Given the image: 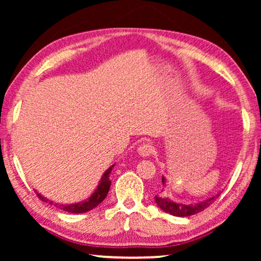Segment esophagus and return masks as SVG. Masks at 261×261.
Here are the masks:
<instances>
[{"instance_id": "1", "label": "esophagus", "mask_w": 261, "mask_h": 261, "mask_svg": "<svg viewBox=\"0 0 261 261\" xmlns=\"http://www.w3.org/2000/svg\"><path fill=\"white\" fill-rule=\"evenodd\" d=\"M152 152H153V148H152V145L149 144V142H142V144L138 147V153L141 156L151 155Z\"/></svg>"}]
</instances>
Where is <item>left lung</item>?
Segmentation results:
<instances>
[{"mask_svg": "<svg viewBox=\"0 0 261 261\" xmlns=\"http://www.w3.org/2000/svg\"><path fill=\"white\" fill-rule=\"evenodd\" d=\"M162 181H163V184H165V178L163 177ZM219 196H220V194H217L215 196H213V197L205 199V201L197 203V204H189V205L179 204V203L172 202L169 198L159 197V196H155L154 198H155V203L158 204L159 208L164 210L165 213H169L173 216L185 217V216H191V215H195V214H197V213L203 212V210H204L205 208H208L212 203L215 202Z\"/></svg>", "mask_w": 261, "mask_h": 261, "instance_id": "1", "label": "left lung"}]
</instances>
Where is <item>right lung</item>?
I'll return each instance as SVG.
<instances>
[{
  "instance_id": "add662e5",
  "label": "right lung",
  "mask_w": 261,
  "mask_h": 261,
  "mask_svg": "<svg viewBox=\"0 0 261 261\" xmlns=\"http://www.w3.org/2000/svg\"><path fill=\"white\" fill-rule=\"evenodd\" d=\"M114 167L110 166L108 170L106 171L105 174H103L102 178H101V181H99L98 187L96 190L94 191V194H92L90 197H89L87 201L84 202H80V203H76V204H62V205H58L59 209L64 210V212H67V213H72V214H81V213H85V212H89V210L94 209L97 206L99 203H101L103 199L107 197V195H108V191H109V188H110V184H112V181L109 179V176H110V172H112V169ZM38 197L41 199V201L44 202H48V199H46L45 197H42L40 194H37ZM53 202L49 201V204H52Z\"/></svg>"
}]
</instances>
